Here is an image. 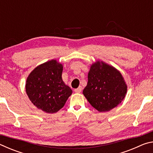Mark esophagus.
<instances>
[{
    "label": "esophagus",
    "mask_w": 153,
    "mask_h": 153,
    "mask_svg": "<svg viewBox=\"0 0 153 153\" xmlns=\"http://www.w3.org/2000/svg\"><path fill=\"white\" fill-rule=\"evenodd\" d=\"M82 87L79 86L77 89H75L74 91H75V92H76V93H79V92H82Z\"/></svg>",
    "instance_id": "34e87169"
}]
</instances>
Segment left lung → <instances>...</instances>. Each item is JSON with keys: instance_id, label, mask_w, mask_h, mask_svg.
Instances as JSON below:
<instances>
[{"instance_id": "obj_1", "label": "left lung", "mask_w": 153, "mask_h": 153, "mask_svg": "<svg viewBox=\"0 0 153 153\" xmlns=\"http://www.w3.org/2000/svg\"><path fill=\"white\" fill-rule=\"evenodd\" d=\"M88 79L83 94L100 112L111 110L125 98L127 85L120 71L113 67L97 61L90 67Z\"/></svg>"}]
</instances>
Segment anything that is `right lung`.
Masks as SVG:
<instances>
[{
    "label": "right lung",
    "instance_id": "add662e5",
    "mask_svg": "<svg viewBox=\"0 0 153 153\" xmlns=\"http://www.w3.org/2000/svg\"><path fill=\"white\" fill-rule=\"evenodd\" d=\"M62 65L51 60L36 67L27 78L25 90L30 100L47 113L60 110L72 94L62 79Z\"/></svg>",
    "mask_w": 153,
    "mask_h": 153
}]
</instances>
